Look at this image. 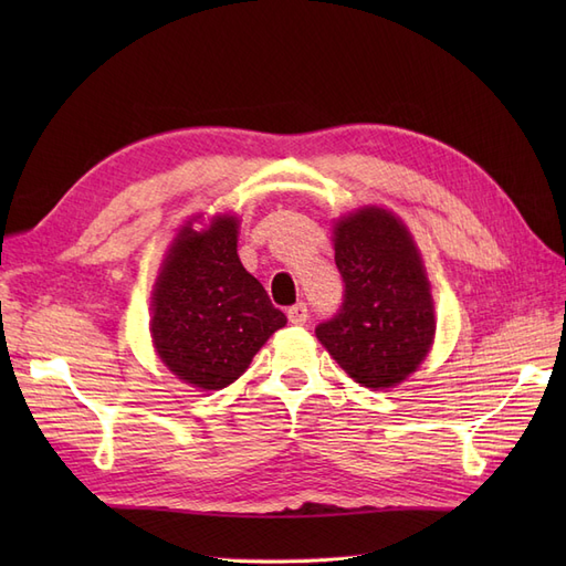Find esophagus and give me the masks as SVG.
<instances>
[{"mask_svg":"<svg viewBox=\"0 0 566 566\" xmlns=\"http://www.w3.org/2000/svg\"><path fill=\"white\" fill-rule=\"evenodd\" d=\"M287 321L295 323V325H304L306 321H310V310H306L304 302H297L287 310Z\"/></svg>","mask_w":566,"mask_h":566,"instance_id":"obj_1","label":"esophagus"}]
</instances>
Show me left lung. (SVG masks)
<instances>
[{
    "label": "left lung",
    "instance_id": "8db88e82",
    "mask_svg": "<svg viewBox=\"0 0 566 566\" xmlns=\"http://www.w3.org/2000/svg\"><path fill=\"white\" fill-rule=\"evenodd\" d=\"M335 264L345 297L333 318L316 325V337L358 385H399L430 352L437 328L410 233L382 208L349 214L337 221Z\"/></svg>",
    "mask_w": 566,
    "mask_h": 566
}]
</instances>
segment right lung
<instances>
[{
	"label": "right lung",
	"instance_id": "1",
	"mask_svg": "<svg viewBox=\"0 0 566 566\" xmlns=\"http://www.w3.org/2000/svg\"><path fill=\"white\" fill-rule=\"evenodd\" d=\"M238 224L184 227L153 293L150 333L165 366L200 389L241 378L269 335L287 323L266 290L238 260Z\"/></svg>",
	"mask_w": 566,
	"mask_h": 566
}]
</instances>
